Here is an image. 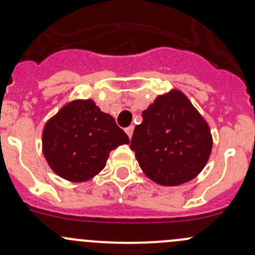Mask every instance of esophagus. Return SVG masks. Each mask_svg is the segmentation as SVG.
Returning <instances> with one entry per match:
<instances>
[{
  "label": "esophagus",
  "instance_id": "esophagus-1",
  "mask_svg": "<svg viewBox=\"0 0 255 255\" xmlns=\"http://www.w3.org/2000/svg\"><path fill=\"white\" fill-rule=\"evenodd\" d=\"M133 130H134V127H133V126H129L128 128H126V133H127V135L129 137V139L132 138V135H133Z\"/></svg>",
  "mask_w": 255,
  "mask_h": 255
}]
</instances>
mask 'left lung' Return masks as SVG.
I'll return each instance as SVG.
<instances>
[{
  "instance_id": "8db88e82",
  "label": "left lung",
  "mask_w": 255,
  "mask_h": 255,
  "mask_svg": "<svg viewBox=\"0 0 255 255\" xmlns=\"http://www.w3.org/2000/svg\"><path fill=\"white\" fill-rule=\"evenodd\" d=\"M142 117L130 149L149 179L176 186L201 173L212 150V135L205 118L181 91L159 95Z\"/></svg>"
}]
</instances>
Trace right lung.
<instances>
[{"label":"right lung","instance_id":"obj_1","mask_svg":"<svg viewBox=\"0 0 255 255\" xmlns=\"http://www.w3.org/2000/svg\"><path fill=\"white\" fill-rule=\"evenodd\" d=\"M115 118L92 100L68 102L45 123L43 154L51 170L71 182L92 179L106 166L110 151L128 144Z\"/></svg>","mask_w":255,"mask_h":255}]
</instances>
